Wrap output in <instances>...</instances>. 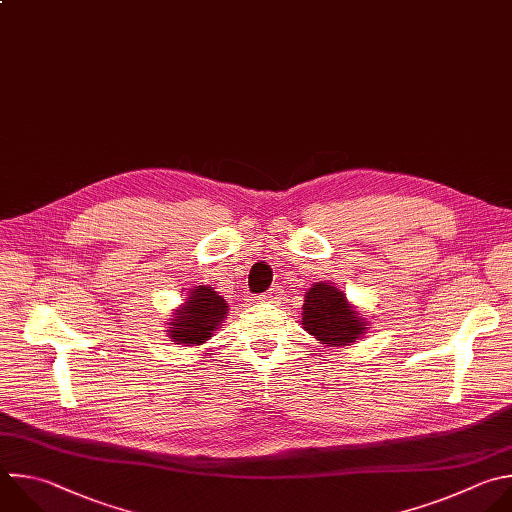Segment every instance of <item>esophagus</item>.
Segmentation results:
<instances>
[{"label": "esophagus", "instance_id": "obj_1", "mask_svg": "<svg viewBox=\"0 0 512 512\" xmlns=\"http://www.w3.org/2000/svg\"><path fill=\"white\" fill-rule=\"evenodd\" d=\"M259 299H261V303H273V301H277V299H279V295H277V291H275V289H269L267 293L259 295Z\"/></svg>", "mask_w": 512, "mask_h": 512}]
</instances>
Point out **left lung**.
<instances>
[{
	"label": "left lung",
	"mask_w": 512,
	"mask_h": 512,
	"mask_svg": "<svg viewBox=\"0 0 512 512\" xmlns=\"http://www.w3.org/2000/svg\"><path fill=\"white\" fill-rule=\"evenodd\" d=\"M303 327L321 344L350 346L366 333V321L333 285L315 283L303 303Z\"/></svg>",
	"instance_id": "left-lung-1"
}]
</instances>
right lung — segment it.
<instances>
[{
	"instance_id": "add662e5",
	"label": "right lung",
	"mask_w": 512,
	"mask_h": 512,
	"mask_svg": "<svg viewBox=\"0 0 512 512\" xmlns=\"http://www.w3.org/2000/svg\"><path fill=\"white\" fill-rule=\"evenodd\" d=\"M227 303L213 287L199 285L191 291L189 299L183 303V307L175 313V319L168 325L173 342L177 344H203L211 335L219 329L223 323L227 311Z\"/></svg>"
}]
</instances>
